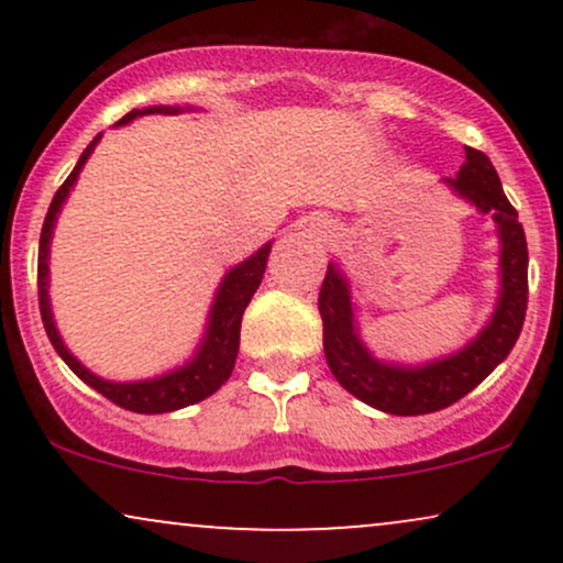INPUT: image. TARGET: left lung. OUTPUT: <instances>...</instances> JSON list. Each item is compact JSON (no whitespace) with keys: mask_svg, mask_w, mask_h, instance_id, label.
<instances>
[{"mask_svg":"<svg viewBox=\"0 0 563 563\" xmlns=\"http://www.w3.org/2000/svg\"><path fill=\"white\" fill-rule=\"evenodd\" d=\"M448 183L482 214H493L503 243L500 301L489 325L466 349L423 367L378 363L360 341L349 286L333 264H328L320 286L318 309L328 367L349 394L391 416H426L455 405L508 357L525 325L529 296L527 238L519 214L503 192L493 161L476 147H466L461 172Z\"/></svg>","mask_w":563,"mask_h":563,"instance_id":"obj_1","label":"left lung"}]
</instances>
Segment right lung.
<instances>
[{
    "mask_svg": "<svg viewBox=\"0 0 563 563\" xmlns=\"http://www.w3.org/2000/svg\"><path fill=\"white\" fill-rule=\"evenodd\" d=\"M183 108L172 106H156V108H142V111H129L119 124H129L137 115L147 113H179ZM100 142V134L89 142L87 151L81 153L79 164L74 166V172L68 174V179L57 187L53 203H49L47 217H44L42 238H38V264H36V280H38V312H42L44 331H47L49 341H53L55 352L60 354L63 363H66L70 371L79 376L84 384L92 386L95 391H100L102 397L111 399L113 405L124 407V410L132 412H172L179 410V407L196 405L200 399L211 397L224 380L230 378L232 367H235L238 346H241V320L245 307H249L251 296L260 288L264 269H267V256H269V243L264 249L256 251L251 260L238 264L232 273L224 277L222 286H219V294L214 299V307H211L209 314V328H206V339L200 344L198 354L179 371L166 373V376L153 378V380H140V384H113V380L97 378L95 373H89L74 354L63 346L60 335L55 331L53 312H49V299H47V254H49V238H53L55 217L60 211L63 200L68 198V190L74 187L76 177H79L81 166L87 164V158L92 156L95 145Z\"/></svg>",
    "mask_w": 563,
    "mask_h": 563,
    "instance_id": "right-lung-1",
    "label": "right lung"
}]
</instances>
